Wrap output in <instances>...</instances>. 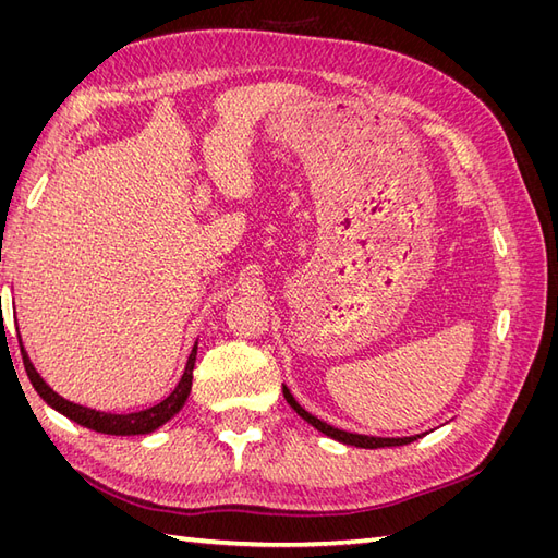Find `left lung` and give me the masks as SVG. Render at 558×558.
I'll list each match as a JSON object with an SVG mask.
<instances>
[{"mask_svg":"<svg viewBox=\"0 0 558 558\" xmlns=\"http://www.w3.org/2000/svg\"><path fill=\"white\" fill-rule=\"evenodd\" d=\"M283 398L289 400L291 408L307 421V424H312L316 430H320L324 435L332 437V440L337 442H344V445H353V447H361V449H379V447H402V445H410L414 440H418V435H412V437H373V435H359V433H347V430H340L335 428L330 424H326V421L316 418L314 414H310L305 408H300L298 400L293 398V393L289 391V388L283 386Z\"/></svg>","mask_w":558,"mask_h":558,"instance_id":"8db88e82","label":"left lung"}]
</instances>
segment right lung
<instances>
[{
	"label": "right lung",
	"instance_id": "1",
	"mask_svg": "<svg viewBox=\"0 0 558 558\" xmlns=\"http://www.w3.org/2000/svg\"><path fill=\"white\" fill-rule=\"evenodd\" d=\"M19 344H21V353H23V363H25V373L35 386V391L50 404V408L58 410L60 414H64L66 418L76 421V424L86 426L90 430L97 433H105V435H146V433H154L156 428H160L162 424H167L181 408L183 402L189 400L191 396V386H193V367H195V356H197V342L191 351L189 363H185V369L181 375V381L177 384L174 391L167 396L162 402L154 404V408L142 410V412H132V414H111V412H97L90 408H83V404L70 402L64 400L62 396H58L53 388H50L41 375L32 365L27 351L21 342V335H19Z\"/></svg>",
	"mask_w": 558,
	"mask_h": 558
}]
</instances>
